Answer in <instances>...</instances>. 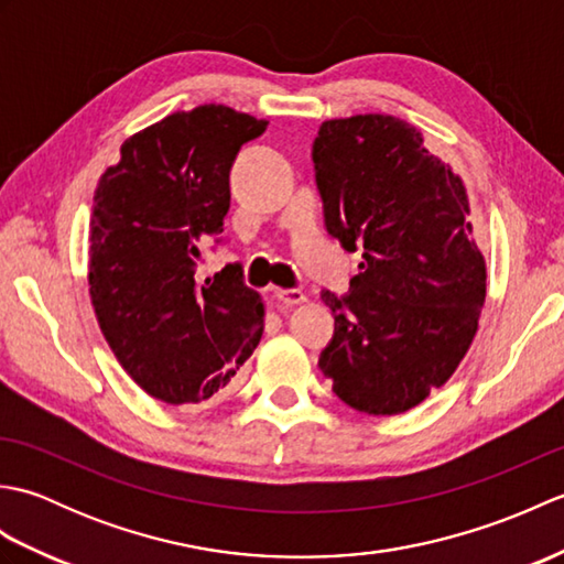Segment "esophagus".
Masks as SVG:
<instances>
[{"label": "esophagus", "mask_w": 564, "mask_h": 564, "mask_svg": "<svg viewBox=\"0 0 564 564\" xmlns=\"http://www.w3.org/2000/svg\"><path fill=\"white\" fill-rule=\"evenodd\" d=\"M275 297H279V303H281V305H285V307L301 305V303H305V301H307L305 293L295 291V289H281V291H275Z\"/></svg>", "instance_id": "obj_1"}]
</instances>
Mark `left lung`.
<instances>
[{"mask_svg": "<svg viewBox=\"0 0 564 564\" xmlns=\"http://www.w3.org/2000/svg\"><path fill=\"white\" fill-rule=\"evenodd\" d=\"M313 162L327 232L364 257L349 295L322 291L334 337L319 368L354 410L402 414L453 376L485 305L465 186L414 126L382 113L322 123Z\"/></svg>", "mask_w": 564, "mask_h": 564, "instance_id": "left-lung-1", "label": "left lung"}]
</instances>
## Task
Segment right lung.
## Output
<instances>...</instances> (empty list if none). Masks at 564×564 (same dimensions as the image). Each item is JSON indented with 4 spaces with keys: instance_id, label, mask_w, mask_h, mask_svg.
<instances>
[{
    "instance_id": "obj_1",
    "label": "right lung",
    "mask_w": 564,
    "mask_h": 564,
    "mask_svg": "<svg viewBox=\"0 0 564 564\" xmlns=\"http://www.w3.org/2000/svg\"><path fill=\"white\" fill-rule=\"evenodd\" d=\"M267 126L223 104L176 111L128 138L94 191V313L126 373L166 404L220 394L261 339L239 263L203 281L198 261L220 242L239 148Z\"/></svg>"
}]
</instances>
